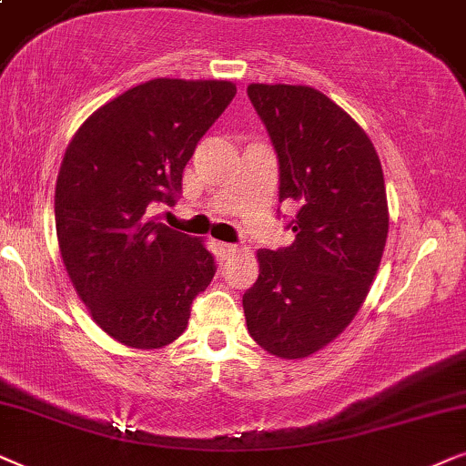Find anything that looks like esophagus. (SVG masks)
Wrapping results in <instances>:
<instances>
[{
  "instance_id": "1",
  "label": "esophagus",
  "mask_w": 466,
  "mask_h": 466,
  "mask_svg": "<svg viewBox=\"0 0 466 466\" xmlns=\"http://www.w3.org/2000/svg\"><path fill=\"white\" fill-rule=\"evenodd\" d=\"M219 249H221L223 256L229 258V256H234V253H238L240 247H238V245H229V243H221Z\"/></svg>"
}]
</instances>
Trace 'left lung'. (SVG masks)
Here are the masks:
<instances>
[{"label":"left lung","mask_w":466,"mask_h":466,"mask_svg":"<svg viewBox=\"0 0 466 466\" xmlns=\"http://www.w3.org/2000/svg\"><path fill=\"white\" fill-rule=\"evenodd\" d=\"M279 157V202L298 204L296 240L258 251L245 291L251 339L272 356L309 358L332 343L367 300L390 213L373 142L324 93L307 85L247 86Z\"/></svg>","instance_id":"8db88e82"}]
</instances>
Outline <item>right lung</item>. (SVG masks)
<instances>
[{"instance_id": "obj_1", "label": "right lung", "mask_w": 466, "mask_h": 466, "mask_svg": "<svg viewBox=\"0 0 466 466\" xmlns=\"http://www.w3.org/2000/svg\"><path fill=\"white\" fill-rule=\"evenodd\" d=\"M229 80L153 78L99 106L72 136L55 185L67 277L96 324L134 350L185 332L215 275L204 240L155 223L183 168L229 102Z\"/></svg>"}]
</instances>
